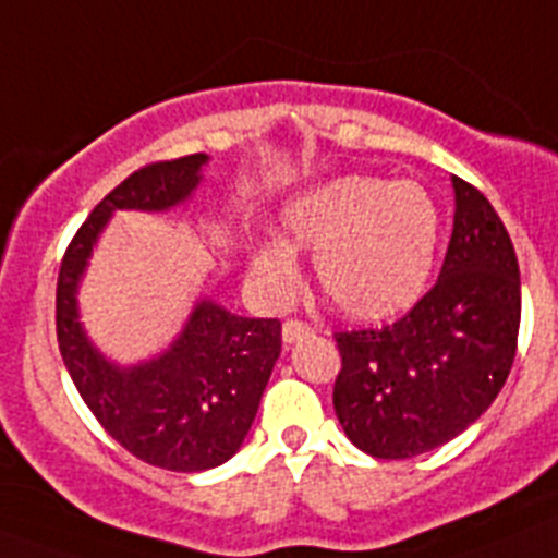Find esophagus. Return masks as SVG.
<instances>
[{"label":"esophagus","mask_w":558,"mask_h":558,"mask_svg":"<svg viewBox=\"0 0 558 558\" xmlns=\"http://www.w3.org/2000/svg\"><path fill=\"white\" fill-rule=\"evenodd\" d=\"M310 335H313V327H310V324H304V322H293V318H290V322H284V327H282L284 347H293V343L310 338Z\"/></svg>","instance_id":"34e87169"}]
</instances>
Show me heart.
<instances>
[{
	"instance_id": "heart-1",
	"label": "heart",
	"mask_w": 558,
	"mask_h": 558,
	"mask_svg": "<svg viewBox=\"0 0 558 558\" xmlns=\"http://www.w3.org/2000/svg\"><path fill=\"white\" fill-rule=\"evenodd\" d=\"M279 218L295 248L315 251L329 302L357 322L411 310L436 268L441 211L416 181L343 175L293 195ZM248 265L268 293L295 288L299 259L282 236L254 240Z\"/></svg>"
}]
</instances>
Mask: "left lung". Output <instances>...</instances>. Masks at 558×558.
I'll use <instances>...</instances> for the list:
<instances>
[{"instance_id":"8db88e82","label":"left lung","mask_w":558,"mask_h":558,"mask_svg":"<svg viewBox=\"0 0 558 558\" xmlns=\"http://www.w3.org/2000/svg\"><path fill=\"white\" fill-rule=\"evenodd\" d=\"M456 215L438 282L397 324L338 332L332 405L357 450L413 458L475 425L509 377L520 265L483 192L452 175Z\"/></svg>"}]
</instances>
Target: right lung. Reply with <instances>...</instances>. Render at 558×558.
<instances>
[{"instance_id":"obj_1","label":"right lung","mask_w":558,"mask_h":558,"mask_svg":"<svg viewBox=\"0 0 558 558\" xmlns=\"http://www.w3.org/2000/svg\"><path fill=\"white\" fill-rule=\"evenodd\" d=\"M206 165V153H192L128 175L88 215L58 274V347L77 393L131 456L170 472L211 470L243 447L282 352V324L198 299L165 352L120 366L83 329L77 290L113 211L175 209L198 190Z\"/></svg>"}]
</instances>
